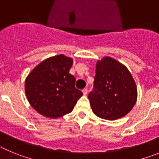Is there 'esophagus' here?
<instances>
[{
    "label": "esophagus",
    "instance_id": "esophagus-1",
    "mask_svg": "<svg viewBox=\"0 0 159 159\" xmlns=\"http://www.w3.org/2000/svg\"><path fill=\"white\" fill-rule=\"evenodd\" d=\"M83 94H84V95H86L87 94H88V89L87 88H84V89H83Z\"/></svg>",
    "mask_w": 159,
    "mask_h": 159
}]
</instances>
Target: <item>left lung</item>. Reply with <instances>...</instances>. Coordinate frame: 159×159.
Returning a JSON list of instances; mask_svg holds the SVG:
<instances>
[{
	"label": "left lung",
	"mask_w": 159,
	"mask_h": 159,
	"mask_svg": "<svg viewBox=\"0 0 159 159\" xmlns=\"http://www.w3.org/2000/svg\"><path fill=\"white\" fill-rule=\"evenodd\" d=\"M93 89L88 95L92 111L107 120L125 116L137 101V88L130 72L109 57L97 61Z\"/></svg>",
	"instance_id": "8db88e82"
}]
</instances>
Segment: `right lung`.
Masks as SVG:
<instances>
[{
    "label": "right lung",
    "instance_id": "right-lung-1",
    "mask_svg": "<svg viewBox=\"0 0 159 159\" xmlns=\"http://www.w3.org/2000/svg\"><path fill=\"white\" fill-rule=\"evenodd\" d=\"M73 60L64 55L50 57L38 64L25 80V93L31 106L45 117L57 119L73 110L83 95L69 73Z\"/></svg>",
    "mask_w": 159,
    "mask_h": 159
}]
</instances>
